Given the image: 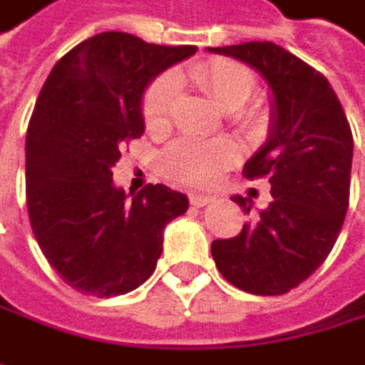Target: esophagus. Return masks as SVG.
<instances>
[{
    "instance_id": "34e87169",
    "label": "esophagus",
    "mask_w": 365,
    "mask_h": 365,
    "mask_svg": "<svg viewBox=\"0 0 365 365\" xmlns=\"http://www.w3.org/2000/svg\"><path fill=\"white\" fill-rule=\"evenodd\" d=\"M187 198H190V205L194 207H207L209 202L215 200V196H207V194H190Z\"/></svg>"
}]
</instances>
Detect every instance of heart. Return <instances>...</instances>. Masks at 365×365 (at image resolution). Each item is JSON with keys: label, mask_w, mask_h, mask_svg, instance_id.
Masks as SVG:
<instances>
[{"label": "heart", "mask_w": 365, "mask_h": 365, "mask_svg": "<svg viewBox=\"0 0 365 365\" xmlns=\"http://www.w3.org/2000/svg\"><path fill=\"white\" fill-rule=\"evenodd\" d=\"M192 85L213 100L221 110H230L236 125L249 129L261 123L257 108L242 104L255 91V75L249 68L230 58H211L194 64L187 71ZM180 100V83L173 75H163L146 89L142 102L144 125L152 133L165 131L171 123ZM240 158L238 146L227 140H178L163 156V171L169 180L182 185H209Z\"/></svg>", "instance_id": "obj_1"}]
</instances>
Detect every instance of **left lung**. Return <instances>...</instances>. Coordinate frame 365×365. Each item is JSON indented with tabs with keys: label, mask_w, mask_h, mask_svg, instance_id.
I'll use <instances>...</instances> for the list:
<instances>
[{
	"label": "left lung",
	"mask_w": 365,
	"mask_h": 365,
	"mask_svg": "<svg viewBox=\"0 0 365 365\" xmlns=\"http://www.w3.org/2000/svg\"><path fill=\"white\" fill-rule=\"evenodd\" d=\"M257 68L276 100L267 144L242 169L269 180L274 200L211 255L230 284L250 294H286L305 282L334 247L349 209L353 133L328 79L272 41L209 48ZM247 215L249 198H234Z\"/></svg>",
	"instance_id": "obj_1"
}]
</instances>
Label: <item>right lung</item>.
<instances>
[{
  "mask_svg": "<svg viewBox=\"0 0 365 365\" xmlns=\"http://www.w3.org/2000/svg\"><path fill=\"white\" fill-rule=\"evenodd\" d=\"M194 51L108 31L64 53L41 87L26 129V209L48 263L83 294L108 299L144 284L163 230L187 211L185 194L163 183L127 202L113 167L144 135V89Z\"/></svg>",
  "mask_w": 365,
  "mask_h": 365,
  "instance_id": "right-lung-1",
  "label": "right lung"
}]
</instances>
